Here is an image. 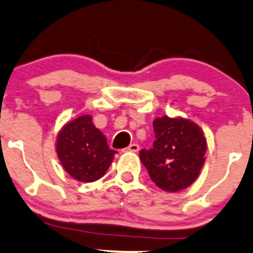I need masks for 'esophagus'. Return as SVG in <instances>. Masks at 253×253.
Segmentation results:
<instances>
[{
	"mask_svg": "<svg viewBox=\"0 0 253 253\" xmlns=\"http://www.w3.org/2000/svg\"><path fill=\"white\" fill-rule=\"evenodd\" d=\"M139 149H140V147H139V145H137V144H130V145H129V146H127V147H126V149H124V150H123V151H130V152H137V151H139Z\"/></svg>",
	"mask_w": 253,
	"mask_h": 253,
	"instance_id": "1",
	"label": "esophagus"
}]
</instances>
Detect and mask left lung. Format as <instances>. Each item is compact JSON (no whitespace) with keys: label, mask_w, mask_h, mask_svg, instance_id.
Segmentation results:
<instances>
[{"label":"left lung","mask_w":253,"mask_h":253,"mask_svg":"<svg viewBox=\"0 0 253 253\" xmlns=\"http://www.w3.org/2000/svg\"><path fill=\"white\" fill-rule=\"evenodd\" d=\"M154 131V146L140 151L151 181L166 192L189 187L206 161L207 140L201 127L188 119L165 116L155 119Z\"/></svg>","instance_id":"1"}]
</instances>
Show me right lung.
Instances as JSON below:
<instances>
[{
  "label": "right lung",
  "instance_id": "obj_1",
  "mask_svg": "<svg viewBox=\"0 0 253 253\" xmlns=\"http://www.w3.org/2000/svg\"><path fill=\"white\" fill-rule=\"evenodd\" d=\"M56 152L65 171L80 182H94L104 176L117 154L93 126L91 116L64 126L57 135Z\"/></svg>",
  "mask_w": 253,
  "mask_h": 253
}]
</instances>
